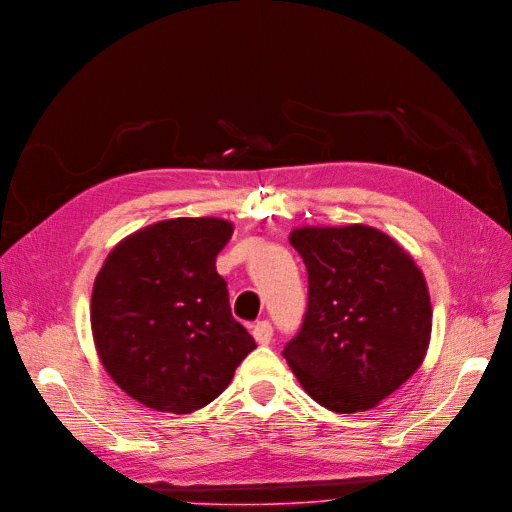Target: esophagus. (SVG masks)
<instances>
[{
    "instance_id": "34e87169",
    "label": "esophagus",
    "mask_w": 512,
    "mask_h": 512,
    "mask_svg": "<svg viewBox=\"0 0 512 512\" xmlns=\"http://www.w3.org/2000/svg\"><path fill=\"white\" fill-rule=\"evenodd\" d=\"M253 337L255 342L261 344V346H268L270 339H272V325L268 323V320H259V323L253 325Z\"/></svg>"
}]
</instances>
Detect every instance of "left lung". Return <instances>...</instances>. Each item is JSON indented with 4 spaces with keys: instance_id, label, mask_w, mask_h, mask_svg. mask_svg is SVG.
Instances as JSON below:
<instances>
[{
    "instance_id": "obj_1",
    "label": "left lung",
    "mask_w": 512,
    "mask_h": 512,
    "mask_svg": "<svg viewBox=\"0 0 512 512\" xmlns=\"http://www.w3.org/2000/svg\"><path fill=\"white\" fill-rule=\"evenodd\" d=\"M308 270V312L285 358L312 399L335 413L380 405L420 369L432 331L422 270L388 234L352 223L289 236Z\"/></svg>"
}]
</instances>
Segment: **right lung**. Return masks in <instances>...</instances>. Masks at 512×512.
<instances>
[{
  "mask_svg": "<svg viewBox=\"0 0 512 512\" xmlns=\"http://www.w3.org/2000/svg\"><path fill=\"white\" fill-rule=\"evenodd\" d=\"M232 232L217 217L151 223L113 246L94 280V348L111 380L149 409H202L257 348L215 268Z\"/></svg>",
  "mask_w": 512,
  "mask_h": 512,
  "instance_id": "obj_1",
  "label": "right lung"
}]
</instances>
